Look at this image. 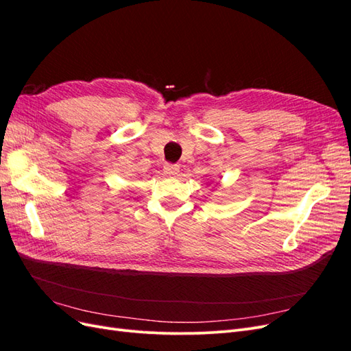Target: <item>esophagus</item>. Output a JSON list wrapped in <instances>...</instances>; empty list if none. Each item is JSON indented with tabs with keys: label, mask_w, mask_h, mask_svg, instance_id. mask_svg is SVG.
I'll return each mask as SVG.
<instances>
[{
	"label": "esophagus",
	"mask_w": 351,
	"mask_h": 351,
	"mask_svg": "<svg viewBox=\"0 0 351 351\" xmlns=\"http://www.w3.org/2000/svg\"><path fill=\"white\" fill-rule=\"evenodd\" d=\"M180 171V167L177 164H165L164 165V173L167 176H176Z\"/></svg>",
	"instance_id": "obj_1"
}]
</instances>
